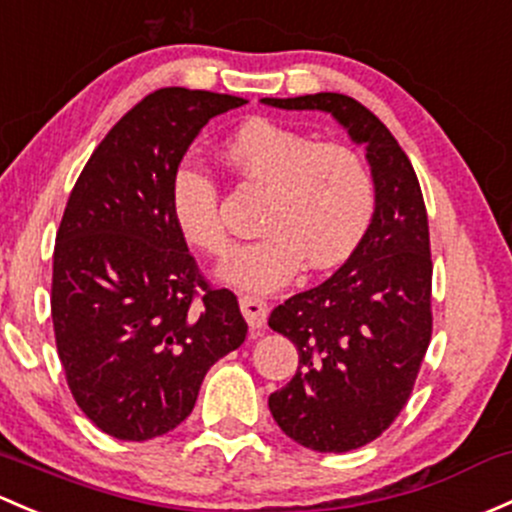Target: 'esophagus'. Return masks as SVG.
Returning a JSON list of instances; mask_svg holds the SVG:
<instances>
[{
    "instance_id": "esophagus-1",
    "label": "esophagus",
    "mask_w": 512,
    "mask_h": 512,
    "mask_svg": "<svg viewBox=\"0 0 512 512\" xmlns=\"http://www.w3.org/2000/svg\"><path fill=\"white\" fill-rule=\"evenodd\" d=\"M240 311L250 328H262L267 321V304L257 297H240Z\"/></svg>"
}]
</instances>
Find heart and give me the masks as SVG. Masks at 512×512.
Masks as SVG:
<instances>
[{
  "label": "heart",
  "instance_id": "heart-1",
  "mask_svg": "<svg viewBox=\"0 0 512 512\" xmlns=\"http://www.w3.org/2000/svg\"><path fill=\"white\" fill-rule=\"evenodd\" d=\"M225 157L245 179L267 186L260 230L220 270L230 287L267 294L284 287L304 262L309 270L341 265L368 233L375 188L368 166L336 142H314L272 120L245 122L225 144ZM169 206L188 242L225 257L230 235L220 218L218 184L196 159L171 174Z\"/></svg>",
  "mask_w": 512,
  "mask_h": 512
}]
</instances>
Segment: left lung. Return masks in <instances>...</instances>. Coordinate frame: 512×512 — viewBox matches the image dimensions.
Listing matches in <instances>:
<instances>
[{"label": "left lung", "instance_id": "obj_1", "mask_svg": "<svg viewBox=\"0 0 512 512\" xmlns=\"http://www.w3.org/2000/svg\"><path fill=\"white\" fill-rule=\"evenodd\" d=\"M279 110H319L365 149L375 184L368 233L319 287L270 314L299 351V368L270 395L289 439L341 454L378 439L410 397L432 338V255L422 188L397 139L341 93L262 98Z\"/></svg>", "mask_w": 512, "mask_h": 512}]
</instances>
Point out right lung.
Returning a JSON list of instances; mask_svg holds the SVG:
<instances>
[{
    "instance_id": "right-lung-1",
    "label": "right lung",
    "mask_w": 512,
    "mask_h": 512,
    "mask_svg": "<svg viewBox=\"0 0 512 512\" xmlns=\"http://www.w3.org/2000/svg\"><path fill=\"white\" fill-rule=\"evenodd\" d=\"M235 95L161 88L117 122L75 181L53 250L58 358L85 417L147 441L191 414L215 360L245 341L230 289H211L169 206L171 174Z\"/></svg>"
}]
</instances>
